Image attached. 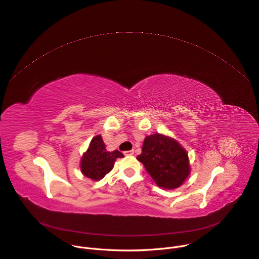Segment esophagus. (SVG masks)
Returning <instances> with one entry per match:
<instances>
[{
	"mask_svg": "<svg viewBox=\"0 0 259 259\" xmlns=\"http://www.w3.org/2000/svg\"><path fill=\"white\" fill-rule=\"evenodd\" d=\"M124 154H125L126 156H128V155H133V154H134V150H131V151H126V152H124Z\"/></svg>",
	"mask_w": 259,
	"mask_h": 259,
	"instance_id": "1",
	"label": "esophagus"
}]
</instances>
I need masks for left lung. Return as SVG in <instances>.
Masks as SVG:
<instances>
[{
    "label": "left lung",
    "mask_w": 259,
    "mask_h": 259,
    "mask_svg": "<svg viewBox=\"0 0 259 259\" xmlns=\"http://www.w3.org/2000/svg\"><path fill=\"white\" fill-rule=\"evenodd\" d=\"M137 160L144 164L148 174L163 189H176L190 175L186 150L176 139L163 134L147 136Z\"/></svg>",
    "instance_id": "1"
}]
</instances>
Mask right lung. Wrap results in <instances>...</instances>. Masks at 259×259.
I'll return each mask as SVG.
<instances>
[{"label":"right lung","instance_id":"add662e5","mask_svg":"<svg viewBox=\"0 0 259 259\" xmlns=\"http://www.w3.org/2000/svg\"><path fill=\"white\" fill-rule=\"evenodd\" d=\"M101 135H96L91 140L87 152L80 160V170L82 175L93 181L102 180L114 166L117 158L124 155L119 151L108 152Z\"/></svg>","mask_w":259,"mask_h":259}]
</instances>
